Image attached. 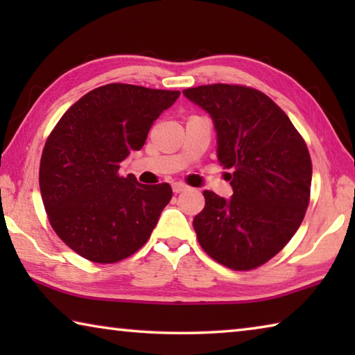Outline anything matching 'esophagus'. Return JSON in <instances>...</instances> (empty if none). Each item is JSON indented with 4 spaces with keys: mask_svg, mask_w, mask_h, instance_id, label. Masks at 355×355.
Instances as JSON below:
<instances>
[{
    "mask_svg": "<svg viewBox=\"0 0 355 355\" xmlns=\"http://www.w3.org/2000/svg\"><path fill=\"white\" fill-rule=\"evenodd\" d=\"M186 189H188V186H186V184L182 183V182H177V183L172 184V191L175 192V194H180V192H183V191H186Z\"/></svg>",
    "mask_w": 355,
    "mask_h": 355,
    "instance_id": "obj_1",
    "label": "esophagus"
}]
</instances>
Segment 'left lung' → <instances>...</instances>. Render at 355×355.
<instances>
[{"instance_id": "8db88e82", "label": "left lung", "mask_w": 355, "mask_h": 355, "mask_svg": "<svg viewBox=\"0 0 355 355\" xmlns=\"http://www.w3.org/2000/svg\"><path fill=\"white\" fill-rule=\"evenodd\" d=\"M183 95L209 114L218 161L232 171L230 199L203 191L205 208L192 222L197 239L227 268L261 266L285 248L309 207L307 146L286 114L255 89L209 84Z\"/></svg>"}]
</instances>
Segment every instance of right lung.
I'll return each instance as SVG.
<instances>
[{"instance_id": "obj_1", "label": "right lung", "mask_w": 355, "mask_h": 355, "mask_svg": "<svg viewBox=\"0 0 355 355\" xmlns=\"http://www.w3.org/2000/svg\"><path fill=\"white\" fill-rule=\"evenodd\" d=\"M178 91L106 84L67 110L45 142L39 184L53 230L76 254L116 263L139 250L172 199L167 183L119 173Z\"/></svg>"}]
</instances>
